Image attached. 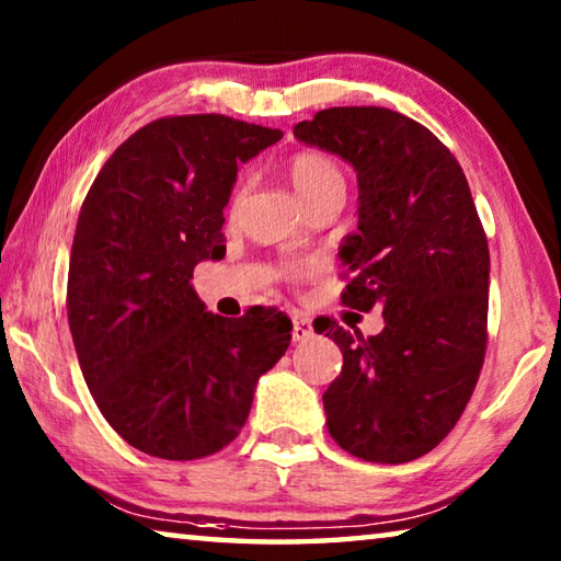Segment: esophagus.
Segmentation results:
<instances>
[{
	"mask_svg": "<svg viewBox=\"0 0 561 561\" xmlns=\"http://www.w3.org/2000/svg\"><path fill=\"white\" fill-rule=\"evenodd\" d=\"M314 336V327H311V319L297 314L294 317V329H291V339L294 341H307Z\"/></svg>",
	"mask_w": 561,
	"mask_h": 561,
	"instance_id": "1",
	"label": "esophagus"
}]
</instances>
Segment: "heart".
Wrapping results in <instances>:
<instances>
[{"instance_id": "heart-1", "label": "heart", "mask_w": 561, "mask_h": 561, "mask_svg": "<svg viewBox=\"0 0 561 561\" xmlns=\"http://www.w3.org/2000/svg\"><path fill=\"white\" fill-rule=\"evenodd\" d=\"M287 173L294 190L301 197L304 205H314L321 197L329 195H344L346 180L341 173L339 163L331 156L321 153V150H301V153L291 156L287 163ZM247 185L240 183L232 193V207L240 205L244 197Z\"/></svg>"}]
</instances>
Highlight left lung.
Returning <instances> with one entry per match:
<instances>
[{
    "instance_id": "left-lung-1",
    "label": "left lung",
    "mask_w": 561,
    "mask_h": 561,
    "mask_svg": "<svg viewBox=\"0 0 561 561\" xmlns=\"http://www.w3.org/2000/svg\"><path fill=\"white\" fill-rule=\"evenodd\" d=\"M294 138L356 170L358 230L339 257L341 301L383 309L381 334L334 324L344 366L327 388V428L368 462H408L448 435L488 344L490 250L458 160L413 118L378 106L319 111Z\"/></svg>"
}]
</instances>
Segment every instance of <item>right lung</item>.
I'll return each instance as SVG.
<instances>
[{
	"mask_svg": "<svg viewBox=\"0 0 561 561\" xmlns=\"http://www.w3.org/2000/svg\"><path fill=\"white\" fill-rule=\"evenodd\" d=\"M279 138L217 113L158 118L116 148L81 205L69 329L99 411L140 453L222 450L289 346L282 311L217 317L190 284L195 264L225 257L237 168Z\"/></svg>",
	"mask_w": 561,
	"mask_h": 561,
	"instance_id": "right-lung-1",
	"label": "right lung"
}]
</instances>
